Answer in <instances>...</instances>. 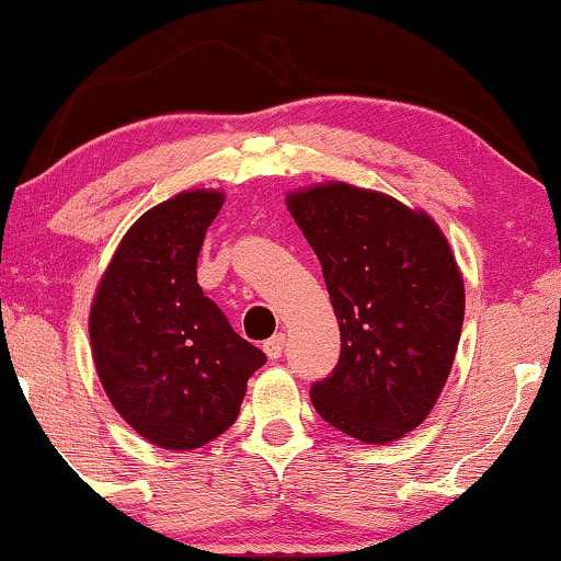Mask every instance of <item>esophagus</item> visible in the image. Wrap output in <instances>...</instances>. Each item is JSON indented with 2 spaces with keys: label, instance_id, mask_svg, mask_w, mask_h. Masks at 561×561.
<instances>
[{
  "label": "esophagus",
  "instance_id": "obj_1",
  "mask_svg": "<svg viewBox=\"0 0 561 561\" xmlns=\"http://www.w3.org/2000/svg\"><path fill=\"white\" fill-rule=\"evenodd\" d=\"M283 347H286V334H283V332L280 334H273L271 340L263 344L265 355L271 357V359H278L283 355Z\"/></svg>",
  "mask_w": 561,
  "mask_h": 561
}]
</instances>
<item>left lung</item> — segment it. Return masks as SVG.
<instances>
[{
  "mask_svg": "<svg viewBox=\"0 0 561 561\" xmlns=\"http://www.w3.org/2000/svg\"><path fill=\"white\" fill-rule=\"evenodd\" d=\"M288 211L317 252L342 352L311 403L340 432L398 442L447 386L465 283L447 237L421 209L342 181L294 191Z\"/></svg>",
  "mask_w": 561,
  "mask_h": 561,
  "instance_id": "1",
  "label": "left lung"
}]
</instances>
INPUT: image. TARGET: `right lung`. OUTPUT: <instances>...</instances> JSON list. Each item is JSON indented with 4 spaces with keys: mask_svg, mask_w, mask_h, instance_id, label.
<instances>
[{
    "mask_svg": "<svg viewBox=\"0 0 561 561\" xmlns=\"http://www.w3.org/2000/svg\"><path fill=\"white\" fill-rule=\"evenodd\" d=\"M225 204L181 191L122 237L89 313L91 357L114 411L160 449H198L240 416L250 375L265 365L196 283L206 229Z\"/></svg>",
    "mask_w": 561,
    "mask_h": 561,
    "instance_id": "obj_1",
    "label": "right lung"
}]
</instances>
